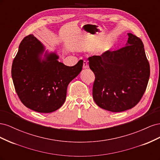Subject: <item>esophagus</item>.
Masks as SVG:
<instances>
[{"mask_svg": "<svg viewBox=\"0 0 160 160\" xmlns=\"http://www.w3.org/2000/svg\"><path fill=\"white\" fill-rule=\"evenodd\" d=\"M83 68L84 69H87V68H88V62L85 61H83Z\"/></svg>", "mask_w": 160, "mask_h": 160, "instance_id": "34e87169", "label": "esophagus"}]
</instances>
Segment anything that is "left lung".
Listing matches in <instances>:
<instances>
[{
	"instance_id": "8db88e82",
	"label": "left lung",
	"mask_w": 160,
	"mask_h": 160,
	"mask_svg": "<svg viewBox=\"0 0 160 160\" xmlns=\"http://www.w3.org/2000/svg\"><path fill=\"white\" fill-rule=\"evenodd\" d=\"M128 35L125 47L88 59L95 76L93 86L95 102L112 112H121L136 105L149 78V64L142 40L132 33Z\"/></svg>"
}]
</instances>
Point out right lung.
<instances>
[{
	"mask_svg": "<svg viewBox=\"0 0 160 160\" xmlns=\"http://www.w3.org/2000/svg\"><path fill=\"white\" fill-rule=\"evenodd\" d=\"M58 59L57 52L45 51L33 35L25 37L20 43L11 74L17 93L27 108L48 113L64 103L67 86L80 73L83 61L69 67Z\"/></svg>",
	"mask_w": 160,
	"mask_h": 160,
	"instance_id": "1",
	"label": "right lung"
}]
</instances>
